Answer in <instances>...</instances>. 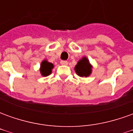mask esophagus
<instances>
[{"label": "esophagus", "instance_id": "34e87169", "mask_svg": "<svg viewBox=\"0 0 133 133\" xmlns=\"http://www.w3.org/2000/svg\"><path fill=\"white\" fill-rule=\"evenodd\" d=\"M61 65H68V61H61Z\"/></svg>", "mask_w": 133, "mask_h": 133}]
</instances>
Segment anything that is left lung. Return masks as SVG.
Instances as JSON below:
<instances>
[{"mask_svg":"<svg viewBox=\"0 0 133 133\" xmlns=\"http://www.w3.org/2000/svg\"><path fill=\"white\" fill-rule=\"evenodd\" d=\"M75 71L80 77H88L92 72V65L86 57L82 58L75 67Z\"/></svg>","mask_w":133,"mask_h":133,"instance_id":"1","label":"left lung"}]
</instances>
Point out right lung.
Instances as JSON below:
<instances>
[{"label":"right lung","instance_id":"1","mask_svg":"<svg viewBox=\"0 0 133 133\" xmlns=\"http://www.w3.org/2000/svg\"><path fill=\"white\" fill-rule=\"evenodd\" d=\"M53 67H54L53 64L51 63H49L46 60L43 61L41 64V68H40L41 75L43 76H48L50 74H51Z\"/></svg>","mask_w":133,"mask_h":133}]
</instances>
